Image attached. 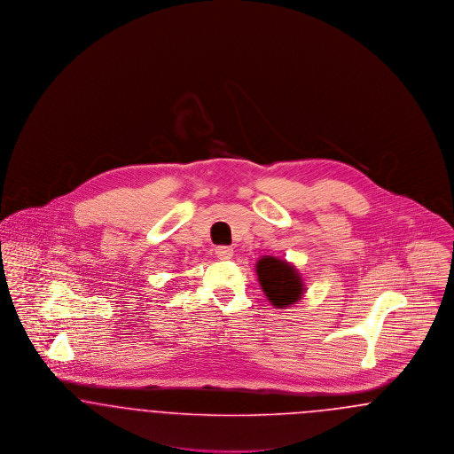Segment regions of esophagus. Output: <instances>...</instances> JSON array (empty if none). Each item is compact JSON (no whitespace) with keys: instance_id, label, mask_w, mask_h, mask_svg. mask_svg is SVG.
Listing matches in <instances>:
<instances>
[{"instance_id":"1","label":"esophagus","mask_w":454,"mask_h":454,"mask_svg":"<svg viewBox=\"0 0 454 454\" xmlns=\"http://www.w3.org/2000/svg\"><path fill=\"white\" fill-rule=\"evenodd\" d=\"M215 252H216L217 259L228 260L233 257V248L226 247V245H219V247L215 248Z\"/></svg>"}]
</instances>
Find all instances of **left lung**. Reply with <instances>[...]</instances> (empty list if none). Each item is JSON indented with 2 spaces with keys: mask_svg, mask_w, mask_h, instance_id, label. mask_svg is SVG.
I'll return each mask as SVG.
<instances>
[{
  "mask_svg": "<svg viewBox=\"0 0 454 454\" xmlns=\"http://www.w3.org/2000/svg\"><path fill=\"white\" fill-rule=\"evenodd\" d=\"M257 276L265 296L276 308L294 304L301 298V278L287 262L263 257L257 262Z\"/></svg>",
  "mask_w": 454,
  "mask_h": 454,
  "instance_id": "left-lung-1",
  "label": "left lung"
}]
</instances>
